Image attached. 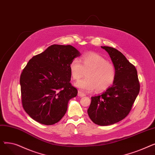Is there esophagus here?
Segmentation results:
<instances>
[{
	"mask_svg": "<svg viewBox=\"0 0 155 155\" xmlns=\"http://www.w3.org/2000/svg\"><path fill=\"white\" fill-rule=\"evenodd\" d=\"M78 96L81 97H82L85 96V94H84V93H82V92L78 91Z\"/></svg>",
	"mask_w": 155,
	"mask_h": 155,
	"instance_id": "obj_1",
	"label": "esophagus"
}]
</instances>
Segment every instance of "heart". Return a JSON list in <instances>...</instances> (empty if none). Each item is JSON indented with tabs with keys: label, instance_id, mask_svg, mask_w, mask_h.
<instances>
[{
	"label": "heart",
	"instance_id": "1",
	"mask_svg": "<svg viewBox=\"0 0 155 155\" xmlns=\"http://www.w3.org/2000/svg\"><path fill=\"white\" fill-rule=\"evenodd\" d=\"M82 63H81V61ZM71 78L78 80L84 75L86 78L78 81L75 86L81 91L89 92L95 88L97 91L102 92L108 89L116 78V70L114 65L101 55L95 53H87L81 57V61L73 58L69 64Z\"/></svg>",
	"mask_w": 155,
	"mask_h": 155
}]
</instances>
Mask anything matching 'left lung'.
<instances>
[{"label": "left lung", "instance_id": "1", "mask_svg": "<svg viewBox=\"0 0 155 155\" xmlns=\"http://www.w3.org/2000/svg\"><path fill=\"white\" fill-rule=\"evenodd\" d=\"M110 56L116 70L112 85L101 95L91 97L87 112L95 124L109 126L124 119L140 92L137 70L125 56L116 49L101 46Z\"/></svg>", "mask_w": 155, "mask_h": 155}]
</instances>
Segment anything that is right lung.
Listing matches in <instances>:
<instances>
[{"mask_svg": "<svg viewBox=\"0 0 155 155\" xmlns=\"http://www.w3.org/2000/svg\"><path fill=\"white\" fill-rule=\"evenodd\" d=\"M80 56L71 45H53L29 61L20 77L24 109L35 120L52 125L64 116L78 91L70 84L69 64Z\"/></svg>", "mask_w": 155, "mask_h": 155, "instance_id": "1", "label": "right lung"}]
</instances>
